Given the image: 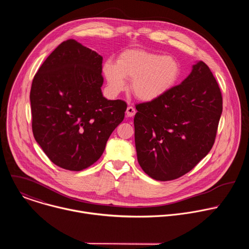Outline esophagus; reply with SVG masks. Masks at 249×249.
<instances>
[{"instance_id":"34e87169","label":"esophagus","mask_w":249,"mask_h":249,"mask_svg":"<svg viewBox=\"0 0 249 249\" xmlns=\"http://www.w3.org/2000/svg\"><path fill=\"white\" fill-rule=\"evenodd\" d=\"M126 114L128 117H133L136 114V109L133 107V106H128L126 109Z\"/></svg>"}]
</instances>
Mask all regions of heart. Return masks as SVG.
Listing matches in <instances>:
<instances>
[{
    "label": "heart",
    "mask_w": 249,
    "mask_h": 249,
    "mask_svg": "<svg viewBox=\"0 0 249 249\" xmlns=\"http://www.w3.org/2000/svg\"><path fill=\"white\" fill-rule=\"evenodd\" d=\"M103 74L109 90L117 94L132 80L134 95L144 101L157 99L169 91L178 81L180 65L176 59L140 49L122 52L116 60L105 62Z\"/></svg>",
    "instance_id": "1"
}]
</instances>
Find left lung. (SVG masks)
Instances as JSON below:
<instances>
[{
	"mask_svg": "<svg viewBox=\"0 0 249 249\" xmlns=\"http://www.w3.org/2000/svg\"><path fill=\"white\" fill-rule=\"evenodd\" d=\"M135 106L139 164L152 178L169 181L189 172L211 151L223 97L210 68L200 61L180 85Z\"/></svg>",
	"mask_w": 249,
	"mask_h": 249,
	"instance_id": "obj_1",
	"label": "left lung"
}]
</instances>
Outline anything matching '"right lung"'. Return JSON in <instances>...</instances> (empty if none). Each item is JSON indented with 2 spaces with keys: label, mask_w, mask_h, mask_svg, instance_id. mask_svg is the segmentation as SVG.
Returning <instances> with one entry per match:
<instances>
[{
  "label": "right lung",
  "mask_w": 249,
  "mask_h": 249,
  "mask_svg": "<svg viewBox=\"0 0 249 249\" xmlns=\"http://www.w3.org/2000/svg\"><path fill=\"white\" fill-rule=\"evenodd\" d=\"M101 72L99 54L68 39L33 78V136L49 160L64 169L80 171L93 164L124 119L127 103L103 97Z\"/></svg>",
  "instance_id": "obj_1"
}]
</instances>
